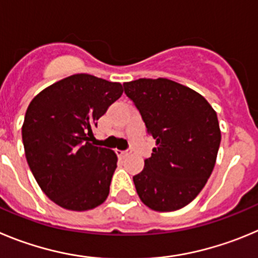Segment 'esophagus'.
<instances>
[{
  "label": "esophagus",
  "instance_id": "obj_1",
  "mask_svg": "<svg viewBox=\"0 0 258 258\" xmlns=\"http://www.w3.org/2000/svg\"><path fill=\"white\" fill-rule=\"evenodd\" d=\"M130 153H131V150H117V154L119 155V157H126Z\"/></svg>",
  "mask_w": 258,
  "mask_h": 258
}]
</instances>
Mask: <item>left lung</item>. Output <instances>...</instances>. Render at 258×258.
<instances>
[{"mask_svg":"<svg viewBox=\"0 0 258 258\" xmlns=\"http://www.w3.org/2000/svg\"><path fill=\"white\" fill-rule=\"evenodd\" d=\"M146 131L155 139L134 184L153 211L171 212L196 199L213 171L221 141L219 119L206 99L167 78L123 83Z\"/></svg>","mask_w":258,"mask_h":258,"instance_id":"1","label":"left lung"}]
</instances>
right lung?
I'll return each instance as SVG.
<instances>
[{
  "mask_svg": "<svg viewBox=\"0 0 258 258\" xmlns=\"http://www.w3.org/2000/svg\"><path fill=\"white\" fill-rule=\"evenodd\" d=\"M122 94L119 82L80 73L46 87L28 105L22 127L28 166L60 207L82 212L108 198L118 158L91 143L92 130Z\"/></svg>",
  "mask_w": 258,
  "mask_h": 258,
  "instance_id": "obj_1",
  "label": "right lung"
}]
</instances>
